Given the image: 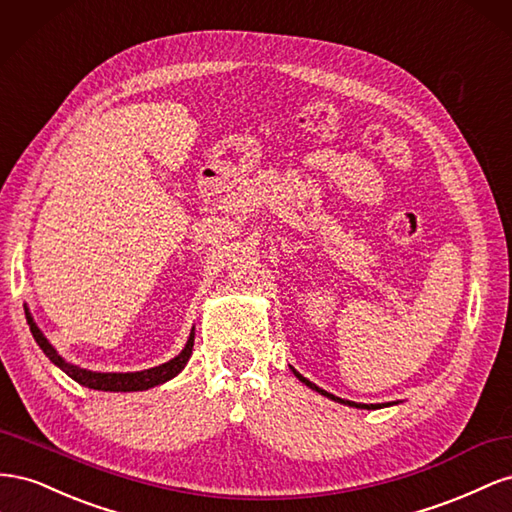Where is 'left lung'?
<instances>
[{
	"label": "left lung",
	"mask_w": 512,
	"mask_h": 512,
	"mask_svg": "<svg viewBox=\"0 0 512 512\" xmlns=\"http://www.w3.org/2000/svg\"><path fill=\"white\" fill-rule=\"evenodd\" d=\"M291 371H294V375L300 379L302 384H306L309 386L311 390H315V392H319V394H324V397H328V399H332V401H337V403H341V405H349V407H358V410H379V407H388V405H397V401L394 403H354V401H347V399H341V397H334L332 392H326V390H321L319 386H315L313 382H309V379L306 377H302L294 367H291Z\"/></svg>",
	"instance_id": "1"
}]
</instances>
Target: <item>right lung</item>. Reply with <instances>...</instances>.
Returning <instances> with one entry per match:
<instances>
[{"instance_id":"right-lung-1","label":"right lung","mask_w":512,"mask_h":512,"mask_svg":"<svg viewBox=\"0 0 512 512\" xmlns=\"http://www.w3.org/2000/svg\"><path fill=\"white\" fill-rule=\"evenodd\" d=\"M25 317H27L29 330H32L38 347L47 354V358L55 364V367H60L68 377L75 379L77 384H81L85 388H92V390H102V392H137V390H148V388H154V386L169 382V379H173L186 367V362H188V358H191L193 345H195V326H193L191 334H188V341H186L184 349L178 356L171 358L169 362H163V364H158V367L143 369V371L100 373V371H90V369L77 367V364H72V362H68L66 358L57 354V349L49 343V339L36 326V321H34L32 313H29L27 306H25Z\"/></svg>"}]
</instances>
